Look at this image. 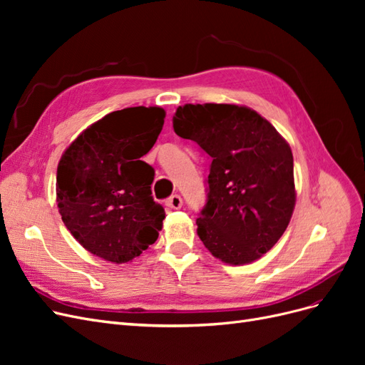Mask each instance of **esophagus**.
Returning <instances> with one entry per match:
<instances>
[{
    "label": "esophagus",
    "mask_w": 365,
    "mask_h": 365,
    "mask_svg": "<svg viewBox=\"0 0 365 365\" xmlns=\"http://www.w3.org/2000/svg\"><path fill=\"white\" fill-rule=\"evenodd\" d=\"M165 205L173 210H178L182 207V197L180 195H172L168 201H165Z\"/></svg>",
    "instance_id": "esophagus-1"
}]
</instances>
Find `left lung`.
Segmentation results:
<instances>
[{"instance_id": "left-lung-1", "label": "left lung", "mask_w": 365, "mask_h": 365, "mask_svg": "<svg viewBox=\"0 0 365 365\" xmlns=\"http://www.w3.org/2000/svg\"><path fill=\"white\" fill-rule=\"evenodd\" d=\"M176 135L212 158L197 236L219 260L245 264L268 252L288 228L294 158L286 140L251 108L187 103L173 115Z\"/></svg>"}]
</instances>
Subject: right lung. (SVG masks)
I'll return each instance as SVG.
<instances>
[{"instance_id": "add662e5", "label": "right lung", "mask_w": 365, "mask_h": 365, "mask_svg": "<svg viewBox=\"0 0 365 365\" xmlns=\"http://www.w3.org/2000/svg\"><path fill=\"white\" fill-rule=\"evenodd\" d=\"M164 117L160 106L114 111L62 153L59 213L74 239L97 257L126 263L158 237L165 213L150 196L155 170L140 158L155 145Z\"/></svg>"}]
</instances>
